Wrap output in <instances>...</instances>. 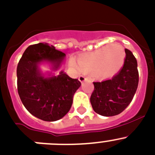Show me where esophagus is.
Instances as JSON below:
<instances>
[{
  "instance_id": "1",
  "label": "esophagus",
  "mask_w": 155,
  "mask_h": 155,
  "mask_svg": "<svg viewBox=\"0 0 155 155\" xmlns=\"http://www.w3.org/2000/svg\"><path fill=\"white\" fill-rule=\"evenodd\" d=\"M89 79L87 78H86V77L83 76V75H81V76L79 77V81H80L81 82H84V81H88Z\"/></svg>"
}]
</instances>
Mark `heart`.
<instances>
[{
    "instance_id": "heart-1",
    "label": "heart",
    "mask_w": 155,
    "mask_h": 155,
    "mask_svg": "<svg viewBox=\"0 0 155 155\" xmlns=\"http://www.w3.org/2000/svg\"><path fill=\"white\" fill-rule=\"evenodd\" d=\"M125 61L126 51L123 47L113 44L80 57L79 64L74 58L70 60V63L74 68L84 73H97L101 78H107L116 74L123 67Z\"/></svg>"
}]
</instances>
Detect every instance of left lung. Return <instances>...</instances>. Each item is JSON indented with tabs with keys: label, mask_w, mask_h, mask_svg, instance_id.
<instances>
[{
	"label": "left lung",
	"mask_w": 155,
	"mask_h": 155,
	"mask_svg": "<svg viewBox=\"0 0 155 155\" xmlns=\"http://www.w3.org/2000/svg\"><path fill=\"white\" fill-rule=\"evenodd\" d=\"M124 65L113 78L94 82L91 104L94 111L104 116L121 113L132 102L138 84L137 60L129 49Z\"/></svg>",
	"instance_id": "left-lung-1"
}]
</instances>
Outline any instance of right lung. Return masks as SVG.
<instances>
[{
    "mask_svg": "<svg viewBox=\"0 0 155 155\" xmlns=\"http://www.w3.org/2000/svg\"><path fill=\"white\" fill-rule=\"evenodd\" d=\"M65 54L47 43L29 45L17 68V90L23 106L32 115L47 122L64 117L71 107L73 97L81 84L61 71L58 76L42 73L39 64L49 63L57 71Z\"/></svg>",
    "mask_w": 155,
    "mask_h": 155,
    "instance_id": "right-lung-1",
    "label": "right lung"
}]
</instances>
